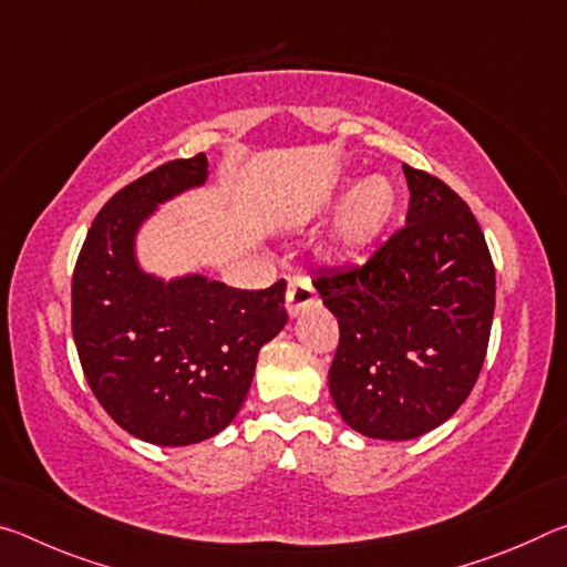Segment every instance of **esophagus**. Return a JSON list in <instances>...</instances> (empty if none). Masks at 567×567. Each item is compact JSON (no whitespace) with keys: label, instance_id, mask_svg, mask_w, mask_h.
Segmentation results:
<instances>
[{"label":"esophagus","instance_id":"34e87169","mask_svg":"<svg viewBox=\"0 0 567 567\" xmlns=\"http://www.w3.org/2000/svg\"><path fill=\"white\" fill-rule=\"evenodd\" d=\"M312 302H318V292H315L310 277H290V282H287V312L295 318V315H300L305 307H310Z\"/></svg>","mask_w":567,"mask_h":567}]
</instances>
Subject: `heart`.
<instances>
[{
  "instance_id": "heart-1",
  "label": "heart",
  "mask_w": 567,
  "mask_h": 567,
  "mask_svg": "<svg viewBox=\"0 0 567 567\" xmlns=\"http://www.w3.org/2000/svg\"><path fill=\"white\" fill-rule=\"evenodd\" d=\"M395 187L385 177H370L358 185L334 225V243L344 255L368 249L395 213Z\"/></svg>"
}]
</instances>
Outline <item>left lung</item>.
I'll return each mask as SVG.
<instances>
[{"mask_svg":"<svg viewBox=\"0 0 567 567\" xmlns=\"http://www.w3.org/2000/svg\"><path fill=\"white\" fill-rule=\"evenodd\" d=\"M405 227L368 262L312 280L338 318L330 395L360 435L412 440L467 400L485 362L495 267L475 215L457 192L402 165Z\"/></svg>","mask_w":567,"mask_h":567,"instance_id":"obj_1","label":"left lung"}]
</instances>
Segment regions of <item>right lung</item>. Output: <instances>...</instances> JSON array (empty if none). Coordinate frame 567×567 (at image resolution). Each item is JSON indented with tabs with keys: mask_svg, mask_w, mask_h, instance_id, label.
Wrapping results in <instances>:
<instances>
[{
	"mask_svg": "<svg viewBox=\"0 0 567 567\" xmlns=\"http://www.w3.org/2000/svg\"><path fill=\"white\" fill-rule=\"evenodd\" d=\"M207 179V157L172 159L100 209L72 275V334L94 398L130 435L179 447L243 408L257 354L285 328V280L235 290L203 275L159 280L134 257L140 225Z\"/></svg>",
	"mask_w": 567,
	"mask_h": 567,
	"instance_id": "obj_1",
	"label": "right lung"
}]
</instances>
